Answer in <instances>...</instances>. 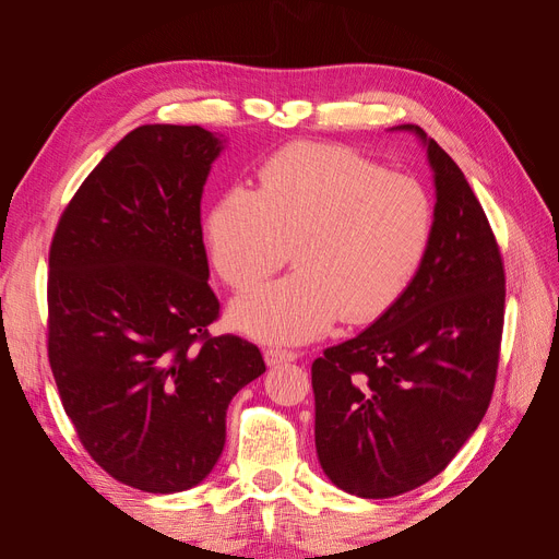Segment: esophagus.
<instances>
[{
    "label": "esophagus",
    "instance_id": "esophagus-1",
    "mask_svg": "<svg viewBox=\"0 0 559 559\" xmlns=\"http://www.w3.org/2000/svg\"><path fill=\"white\" fill-rule=\"evenodd\" d=\"M263 357H265L267 366H277V364H286V361H296L298 359V352L282 349V347H267L263 352Z\"/></svg>",
    "mask_w": 559,
    "mask_h": 559
}]
</instances>
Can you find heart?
<instances>
[{
    "mask_svg": "<svg viewBox=\"0 0 559 559\" xmlns=\"http://www.w3.org/2000/svg\"><path fill=\"white\" fill-rule=\"evenodd\" d=\"M210 259L235 292H251L289 259L296 273L235 302L261 341L306 343L341 317L366 324L392 310L425 263L433 200L417 179L359 151L296 142L230 186L205 222Z\"/></svg>",
    "mask_w": 559,
    "mask_h": 559,
    "instance_id": "obj_1",
    "label": "heart"
}]
</instances>
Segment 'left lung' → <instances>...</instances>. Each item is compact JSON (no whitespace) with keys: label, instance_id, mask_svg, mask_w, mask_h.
<instances>
[{"label":"left lung","instance_id":"obj_1","mask_svg":"<svg viewBox=\"0 0 559 559\" xmlns=\"http://www.w3.org/2000/svg\"><path fill=\"white\" fill-rule=\"evenodd\" d=\"M436 181L433 238L408 292L312 364L314 443L349 495L389 499L429 483L492 401L506 306L497 238L456 163L417 126Z\"/></svg>","mask_w":559,"mask_h":559}]
</instances>
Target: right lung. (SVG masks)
<instances>
[{
  "instance_id": "obj_1",
  "label": "right lung",
  "mask_w": 559,
  "mask_h": 559,
  "mask_svg": "<svg viewBox=\"0 0 559 559\" xmlns=\"http://www.w3.org/2000/svg\"><path fill=\"white\" fill-rule=\"evenodd\" d=\"M222 151L200 126H140L83 179L48 251V364L81 445L118 483L181 492L214 468L230 399L263 370L212 335L200 198Z\"/></svg>"
}]
</instances>
